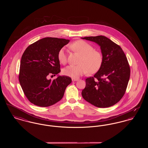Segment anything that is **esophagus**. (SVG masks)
I'll return each instance as SVG.
<instances>
[{"mask_svg": "<svg viewBox=\"0 0 148 148\" xmlns=\"http://www.w3.org/2000/svg\"><path fill=\"white\" fill-rule=\"evenodd\" d=\"M71 80H72V81H73V82H76V81H77V80H78V79L72 78V79H71Z\"/></svg>", "mask_w": 148, "mask_h": 148, "instance_id": "34e87169", "label": "esophagus"}]
</instances>
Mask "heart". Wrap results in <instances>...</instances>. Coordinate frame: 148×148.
<instances>
[{
	"label": "heart",
	"mask_w": 148,
	"mask_h": 148,
	"mask_svg": "<svg viewBox=\"0 0 148 148\" xmlns=\"http://www.w3.org/2000/svg\"><path fill=\"white\" fill-rule=\"evenodd\" d=\"M71 48L81 56V58L78 65H69L65 68L63 71L64 75L77 78L86 73L89 75L94 74L100 69L103 63V56L100 51L94 50L91 44L79 40L72 43ZM58 59L60 63H66V56L64 48L59 51Z\"/></svg>",
	"instance_id": "heart-1"
}]
</instances>
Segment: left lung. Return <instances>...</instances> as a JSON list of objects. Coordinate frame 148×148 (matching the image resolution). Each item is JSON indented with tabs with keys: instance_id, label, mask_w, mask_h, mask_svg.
I'll return each mask as SVG.
<instances>
[{
	"instance_id": "8db88e82",
	"label": "left lung",
	"mask_w": 148,
	"mask_h": 148,
	"mask_svg": "<svg viewBox=\"0 0 148 148\" xmlns=\"http://www.w3.org/2000/svg\"><path fill=\"white\" fill-rule=\"evenodd\" d=\"M100 47L103 63L98 72L85 79L82 95L85 100L98 108H108L119 101L129 82L130 69L127 57L118 44L104 36L82 38Z\"/></svg>"
}]
</instances>
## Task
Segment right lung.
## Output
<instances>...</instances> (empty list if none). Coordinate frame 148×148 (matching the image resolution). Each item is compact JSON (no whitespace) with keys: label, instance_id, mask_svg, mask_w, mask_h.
<instances>
[{"label":"right lung","instance_id":"obj_1","mask_svg":"<svg viewBox=\"0 0 148 148\" xmlns=\"http://www.w3.org/2000/svg\"><path fill=\"white\" fill-rule=\"evenodd\" d=\"M69 40L47 37L30 45L21 56L19 80L29 101L35 106L47 107L60 101L71 82L67 76L51 80V75L60 73L58 54Z\"/></svg>","mask_w":148,"mask_h":148}]
</instances>
